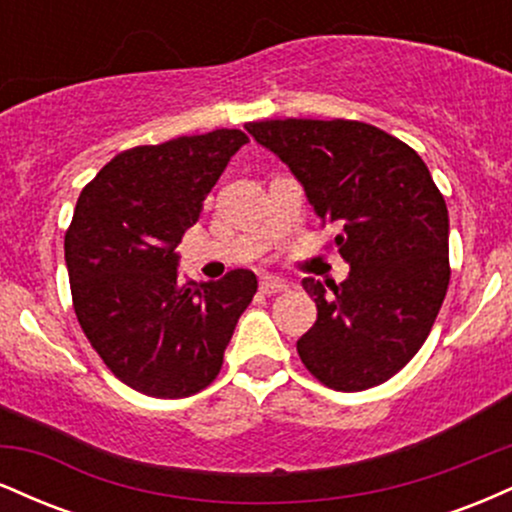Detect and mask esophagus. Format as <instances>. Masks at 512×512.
Masks as SVG:
<instances>
[{"mask_svg": "<svg viewBox=\"0 0 512 512\" xmlns=\"http://www.w3.org/2000/svg\"><path fill=\"white\" fill-rule=\"evenodd\" d=\"M289 289V284H286L281 276H274V274H264L260 279V291L262 293H281Z\"/></svg>", "mask_w": 512, "mask_h": 512, "instance_id": "esophagus-1", "label": "esophagus"}]
</instances>
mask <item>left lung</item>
Here are the masks:
<instances>
[{"mask_svg": "<svg viewBox=\"0 0 512 512\" xmlns=\"http://www.w3.org/2000/svg\"><path fill=\"white\" fill-rule=\"evenodd\" d=\"M245 129L303 185L349 262L342 284L303 279L317 320L298 339L322 385L361 392L426 342L450 284L448 207L411 146L356 120H262Z\"/></svg>", "mask_w": 512, "mask_h": 512, "instance_id": "obj_1", "label": "left lung"}]
</instances>
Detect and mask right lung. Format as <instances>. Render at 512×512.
<instances>
[{"label":"right lung","instance_id":"add662e5","mask_svg":"<svg viewBox=\"0 0 512 512\" xmlns=\"http://www.w3.org/2000/svg\"><path fill=\"white\" fill-rule=\"evenodd\" d=\"M243 144L240 129H214L134 146L76 202L64 236L76 320L115 378L142 395L178 399L214 383L255 296L250 269L182 281L175 252Z\"/></svg>","mask_w":512,"mask_h":512}]
</instances>
